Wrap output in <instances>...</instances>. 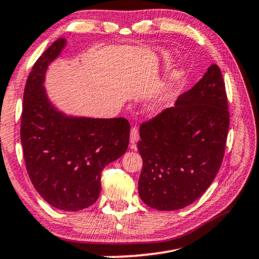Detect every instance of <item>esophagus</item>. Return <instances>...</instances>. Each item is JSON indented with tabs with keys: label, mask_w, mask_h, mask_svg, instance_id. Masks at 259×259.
I'll return each instance as SVG.
<instances>
[{
	"label": "esophagus",
	"mask_w": 259,
	"mask_h": 259,
	"mask_svg": "<svg viewBox=\"0 0 259 259\" xmlns=\"http://www.w3.org/2000/svg\"><path fill=\"white\" fill-rule=\"evenodd\" d=\"M138 139H139L138 129L136 126H134V128H131V131H130V145L133 149L136 147V143L138 142Z\"/></svg>",
	"instance_id": "1"
}]
</instances>
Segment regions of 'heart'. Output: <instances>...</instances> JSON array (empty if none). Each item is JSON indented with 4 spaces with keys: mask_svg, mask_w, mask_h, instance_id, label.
<instances>
[{
    "mask_svg": "<svg viewBox=\"0 0 259 259\" xmlns=\"http://www.w3.org/2000/svg\"><path fill=\"white\" fill-rule=\"evenodd\" d=\"M161 55L163 59H167V57L169 56V53L162 52ZM183 75H184V69L182 67L176 68L175 70L171 71L170 75L167 78L165 89L160 90L157 94H154L153 97L147 100V102L145 104L146 109L151 113H157L165 108L168 102V99H169L170 91L173 90L175 84L183 77Z\"/></svg>",
    "mask_w": 259,
    "mask_h": 259,
    "instance_id": "heart-1",
    "label": "heart"
}]
</instances>
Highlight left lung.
I'll use <instances>...</instances> for the list:
<instances>
[{
    "mask_svg": "<svg viewBox=\"0 0 259 259\" xmlns=\"http://www.w3.org/2000/svg\"><path fill=\"white\" fill-rule=\"evenodd\" d=\"M229 113L217 64L167 108L139 128L143 159L141 199L160 211H175L198 199L214 180L225 153Z\"/></svg>",
    "mask_w": 259,
    "mask_h": 259,
    "instance_id": "left-lung-1",
    "label": "left lung"
}]
</instances>
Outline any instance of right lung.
Returning a JSON list of instances; mask_svg holds the SVG:
<instances>
[{
  "label": "right lung",
  "mask_w": 259,
  "mask_h": 259,
  "mask_svg": "<svg viewBox=\"0 0 259 259\" xmlns=\"http://www.w3.org/2000/svg\"><path fill=\"white\" fill-rule=\"evenodd\" d=\"M65 46L67 39H57L32 67L24 90L20 142L35 190L53 207L75 212L99 198L101 171L125 153L130 124L123 117L68 115L49 100L46 71Z\"/></svg>",
  "instance_id": "right-lung-1"
}]
</instances>
